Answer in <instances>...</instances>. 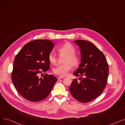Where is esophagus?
Here are the masks:
<instances>
[{"instance_id":"1","label":"esophagus","mask_w":125,"mask_h":125,"mask_svg":"<svg viewBox=\"0 0 125 125\" xmlns=\"http://www.w3.org/2000/svg\"><path fill=\"white\" fill-rule=\"evenodd\" d=\"M64 78V77H62V76H59L57 78H58V80H59L61 79V78Z\"/></svg>"}]
</instances>
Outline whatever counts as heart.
I'll list each match as a JSON object with an SVG mask.
<instances>
[{
  "mask_svg": "<svg viewBox=\"0 0 125 125\" xmlns=\"http://www.w3.org/2000/svg\"><path fill=\"white\" fill-rule=\"evenodd\" d=\"M57 51L60 56L66 55L63 60V64L59 65L53 69V73L60 76H66L68 72L71 69L72 65L76 66L79 64L80 59L75 54V49L74 46L69 42L65 43L57 49ZM49 62L55 64L57 61V58L56 55L52 53H50L48 56Z\"/></svg>",
  "mask_w": 125,
  "mask_h": 125,
  "instance_id": "obj_1",
  "label": "heart"
}]
</instances>
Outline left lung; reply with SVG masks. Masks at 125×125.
Segmentation results:
<instances>
[{"label": "left lung", "instance_id": "left-lung-1", "mask_svg": "<svg viewBox=\"0 0 125 125\" xmlns=\"http://www.w3.org/2000/svg\"><path fill=\"white\" fill-rule=\"evenodd\" d=\"M74 42L80 47L81 61L73 75L81 78L80 82L77 78L73 80L69 91L76 100L87 103L103 93L107 82L108 64L103 52L92 42L80 39Z\"/></svg>", "mask_w": 125, "mask_h": 125}]
</instances>
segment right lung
I'll return each mask as SVG.
<instances>
[{"label":"right lung","instance_id":"1","mask_svg":"<svg viewBox=\"0 0 125 125\" xmlns=\"http://www.w3.org/2000/svg\"><path fill=\"white\" fill-rule=\"evenodd\" d=\"M54 43L47 39H37L24 45L16 56L11 80L18 92L25 99L38 102L47 98L57 81L52 75L44 74L50 69L48 56Z\"/></svg>","mask_w":125,"mask_h":125}]
</instances>
